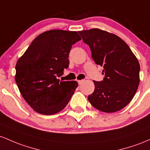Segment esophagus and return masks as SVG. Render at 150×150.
Here are the masks:
<instances>
[{
    "mask_svg": "<svg viewBox=\"0 0 150 150\" xmlns=\"http://www.w3.org/2000/svg\"><path fill=\"white\" fill-rule=\"evenodd\" d=\"M83 81H84V80H81V81H78L79 85H81V84L83 83Z\"/></svg>",
    "mask_w": 150,
    "mask_h": 150,
    "instance_id": "34e87169",
    "label": "esophagus"
}]
</instances>
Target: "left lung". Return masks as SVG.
Masks as SVG:
<instances>
[{"label":"left lung","instance_id":"8db88e82","mask_svg":"<svg viewBox=\"0 0 150 150\" xmlns=\"http://www.w3.org/2000/svg\"><path fill=\"white\" fill-rule=\"evenodd\" d=\"M79 33L90 47L93 61L103 68L105 75L101 81H93L95 89L88 96L89 102L100 111H118L131 101L138 88V60L117 35L99 29Z\"/></svg>","mask_w":150,"mask_h":150}]
</instances>
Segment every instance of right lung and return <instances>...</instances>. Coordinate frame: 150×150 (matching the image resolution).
Returning <instances> with one entry per match:
<instances>
[{"label": "right lung", "mask_w": 150, "mask_h": 150, "mask_svg": "<svg viewBox=\"0 0 150 150\" xmlns=\"http://www.w3.org/2000/svg\"><path fill=\"white\" fill-rule=\"evenodd\" d=\"M76 32L52 30L32 42L16 64V81L21 95L36 112L53 115L63 110L76 88V81H62L69 64L72 45L81 40Z\"/></svg>", "instance_id": "right-lung-1"}]
</instances>
